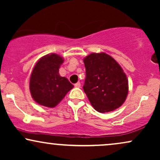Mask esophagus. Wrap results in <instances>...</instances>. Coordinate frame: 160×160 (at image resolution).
Returning a JSON list of instances; mask_svg holds the SVG:
<instances>
[{"mask_svg": "<svg viewBox=\"0 0 160 160\" xmlns=\"http://www.w3.org/2000/svg\"><path fill=\"white\" fill-rule=\"evenodd\" d=\"M80 86H81V85H80V82H77V83L74 84V86L76 88H80Z\"/></svg>", "mask_w": 160, "mask_h": 160, "instance_id": "esophagus-1", "label": "esophagus"}]
</instances>
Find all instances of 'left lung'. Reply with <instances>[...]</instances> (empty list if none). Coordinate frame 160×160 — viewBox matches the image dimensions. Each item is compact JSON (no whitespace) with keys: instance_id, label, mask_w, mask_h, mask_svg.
<instances>
[{"instance_id":"8db88e82","label":"left lung","mask_w":160,"mask_h":160,"mask_svg":"<svg viewBox=\"0 0 160 160\" xmlns=\"http://www.w3.org/2000/svg\"><path fill=\"white\" fill-rule=\"evenodd\" d=\"M83 90L92 107L100 113L120 108L128 92V80L120 65L104 52L91 53L83 59Z\"/></svg>"}]
</instances>
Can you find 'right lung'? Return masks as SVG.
<instances>
[{
    "label": "right lung",
    "instance_id": "add662e5",
    "mask_svg": "<svg viewBox=\"0 0 160 160\" xmlns=\"http://www.w3.org/2000/svg\"><path fill=\"white\" fill-rule=\"evenodd\" d=\"M64 59L52 53L46 55L36 63L30 78V92L38 104L54 108L74 87L65 77L58 73Z\"/></svg>",
    "mask_w": 160,
    "mask_h": 160
}]
</instances>
